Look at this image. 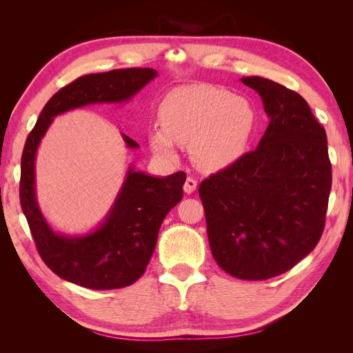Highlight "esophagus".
I'll return each mask as SVG.
<instances>
[{
    "label": "esophagus",
    "mask_w": 353,
    "mask_h": 353,
    "mask_svg": "<svg viewBox=\"0 0 353 353\" xmlns=\"http://www.w3.org/2000/svg\"><path fill=\"white\" fill-rule=\"evenodd\" d=\"M197 188V179L193 178V176H188L185 179V184H184V191L187 194H191L193 191Z\"/></svg>",
    "instance_id": "1"
}]
</instances>
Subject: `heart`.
<instances>
[{
  "label": "heart",
  "instance_id": "obj_1",
  "mask_svg": "<svg viewBox=\"0 0 353 353\" xmlns=\"http://www.w3.org/2000/svg\"><path fill=\"white\" fill-rule=\"evenodd\" d=\"M160 122L150 132L153 152L176 159V143H190L194 163L222 169L241 156L254 122L250 104L227 90L196 83L170 91L160 104Z\"/></svg>",
  "mask_w": 353,
  "mask_h": 353
}]
</instances>
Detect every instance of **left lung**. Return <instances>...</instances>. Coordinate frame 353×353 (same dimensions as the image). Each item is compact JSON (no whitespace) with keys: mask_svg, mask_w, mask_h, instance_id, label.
Returning <instances> with one entry per match:
<instances>
[{"mask_svg":"<svg viewBox=\"0 0 353 353\" xmlns=\"http://www.w3.org/2000/svg\"><path fill=\"white\" fill-rule=\"evenodd\" d=\"M270 116L258 148L199 187L213 259L240 280H268L311 253L323 236L331 163L327 135L302 95L241 78Z\"/></svg>","mask_w":353,"mask_h":353,"instance_id":"obj_1","label":"left lung"}]
</instances>
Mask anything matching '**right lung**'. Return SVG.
<instances>
[{"label": "right lung", "instance_id": "obj_1", "mask_svg": "<svg viewBox=\"0 0 353 353\" xmlns=\"http://www.w3.org/2000/svg\"><path fill=\"white\" fill-rule=\"evenodd\" d=\"M156 77L157 70L150 68L85 74L52 95L28 135L20 168V205L41 259L63 280L92 290L134 284L152 259L165 216L183 199L187 176L184 172L152 176L131 165L104 221L91 232L72 237L52 230L38 206V145L56 116L83 105L126 103ZM122 138L128 148L140 147L128 135Z\"/></svg>", "mask_w": 353, "mask_h": 353}]
</instances>
